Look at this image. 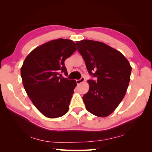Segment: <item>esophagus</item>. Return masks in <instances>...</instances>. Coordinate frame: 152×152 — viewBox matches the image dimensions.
<instances>
[{"instance_id":"34e87169","label":"esophagus","mask_w":152,"mask_h":152,"mask_svg":"<svg viewBox=\"0 0 152 152\" xmlns=\"http://www.w3.org/2000/svg\"><path fill=\"white\" fill-rule=\"evenodd\" d=\"M84 81H85V78H84V77H82V78H80V80H76V83H77V84L79 85V84H80V83L83 82Z\"/></svg>"}]
</instances>
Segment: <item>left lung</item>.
I'll return each mask as SVG.
<instances>
[{
	"label": "left lung",
	"mask_w": 152,
	"mask_h": 152,
	"mask_svg": "<svg viewBox=\"0 0 152 152\" xmlns=\"http://www.w3.org/2000/svg\"><path fill=\"white\" fill-rule=\"evenodd\" d=\"M89 75V89L83 96L92 114L106 117L124 99L130 81L131 66L124 55L102 42L83 40L76 43Z\"/></svg>",
	"instance_id": "8db88e82"
}]
</instances>
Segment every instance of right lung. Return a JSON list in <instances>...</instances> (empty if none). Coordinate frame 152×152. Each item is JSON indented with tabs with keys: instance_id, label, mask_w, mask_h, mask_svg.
I'll use <instances>...</instances> for the list:
<instances>
[{
	"instance_id": "add662e5",
	"label": "right lung",
	"mask_w": 152,
	"mask_h": 152,
	"mask_svg": "<svg viewBox=\"0 0 152 152\" xmlns=\"http://www.w3.org/2000/svg\"><path fill=\"white\" fill-rule=\"evenodd\" d=\"M76 50L72 40H53L35 48L23 64L21 76L27 94L48 118L61 117L69 110L76 82L61 73L68 75L64 61Z\"/></svg>"
}]
</instances>
